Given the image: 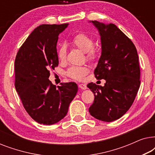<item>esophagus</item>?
<instances>
[{"label": "esophagus", "instance_id": "obj_1", "mask_svg": "<svg viewBox=\"0 0 155 155\" xmlns=\"http://www.w3.org/2000/svg\"><path fill=\"white\" fill-rule=\"evenodd\" d=\"M79 87L82 90H86L87 89V85L85 84H79Z\"/></svg>", "mask_w": 155, "mask_h": 155}]
</instances>
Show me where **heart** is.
I'll return each instance as SVG.
<instances>
[{"label":"heart","mask_w":155,"mask_h":155,"mask_svg":"<svg viewBox=\"0 0 155 155\" xmlns=\"http://www.w3.org/2000/svg\"><path fill=\"white\" fill-rule=\"evenodd\" d=\"M72 45L86 53L87 58L90 61H95L97 58V51L93 47L94 40L90 36L84 33H79L74 36L71 39ZM58 61L63 63L66 59V47L63 45L58 48L57 52ZM89 73V68L87 66H72L67 71V75L72 79L81 80Z\"/></svg>","instance_id":"heart-1"}]
</instances>
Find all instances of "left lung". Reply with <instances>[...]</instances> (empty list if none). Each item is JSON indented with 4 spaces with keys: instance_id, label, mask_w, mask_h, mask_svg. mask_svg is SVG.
<instances>
[{
    "instance_id": "left-lung-1",
    "label": "left lung",
    "mask_w": 155,
    "mask_h": 155,
    "mask_svg": "<svg viewBox=\"0 0 155 155\" xmlns=\"http://www.w3.org/2000/svg\"><path fill=\"white\" fill-rule=\"evenodd\" d=\"M101 37V54L94 70L97 80L104 86L89 83L94 94L89 109L93 117L111 122L124 115L132 106L140 85L138 55L132 41L114 24L91 21Z\"/></svg>"
}]
</instances>
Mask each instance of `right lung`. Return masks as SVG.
Masks as SVG:
<instances>
[{
  "label": "right lung",
  "mask_w": 155,
  "mask_h": 155,
  "mask_svg": "<svg viewBox=\"0 0 155 155\" xmlns=\"http://www.w3.org/2000/svg\"><path fill=\"white\" fill-rule=\"evenodd\" d=\"M68 26L39 25L25 40L15 61L17 92L29 115L40 124L52 125L63 119L78 92L75 82L56 87L48 80L50 70L58 65V35Z\"/></svg>",
  "instance_id": "1"
}]
</instances>
